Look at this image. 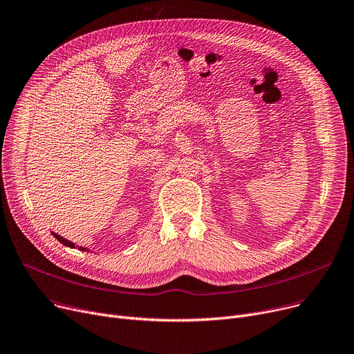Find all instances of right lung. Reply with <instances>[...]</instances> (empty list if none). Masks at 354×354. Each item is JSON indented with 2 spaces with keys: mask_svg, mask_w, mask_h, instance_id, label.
<instances>
[{
  "mask_svg": "<svg viewBox=\"0 0 354 354\" xmlns=\"http://www.w3.org/2000/svg\"><path fill=\"white\" fill-rule=\"evenodd\" d=\"M51 233L54 234V238H55V239H58V241H59L62 245H65V246H68V248H73V249H74V248H78L80 250H86V252H91L88 248H84V246H78V245H75L74 242H71V241H68V239L62 238L61 234H58V233H55V232H51Z\"/></svg>",
  "mask_w": 354,
  "mask_h": 354,
  "instance_id": "right-lung-1",
  "label": "right lung"
}]
</instances>
